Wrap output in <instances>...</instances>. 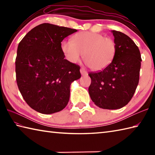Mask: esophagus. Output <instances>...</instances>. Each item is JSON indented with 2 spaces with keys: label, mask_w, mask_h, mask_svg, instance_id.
I'll return each mask as SVG.
<instances>
[{
  "label": "esophagus",
  "mask_w": 155,
  "mask_h": 155,
  "mask_svg": "<svg viewBox=\"0 0 155 155\" xmlns=\"http://www.w3.org/2000/svg\"><path fill=\"white\" fill-rule=\"evenodd\" d=\"M80 71H81V73L82 75H87L88 74V72L85 71L83 68H81Z\"/></svg>",
  "instance_id": "34e87169"
}]
</instances>
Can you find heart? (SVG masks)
<instances>
[{"label": "heart", "instance_id": "b5f03b06", "mask_svg": "<svg viewBox=\"0 0 155 155\" xmlns=\"http://www.w3.org/2000/svg\"><path fill=\"white\" fill-rule=\"evenodd\" d=\"M61 50L66 58L71 62L83 60L91 70L103 71L109 66L117 54V45L110 38L94 32L83 31L76 34L73 41L64 40Z\"/></svg>", "mask_w": 155, "mask_h": 155}]
</instances>
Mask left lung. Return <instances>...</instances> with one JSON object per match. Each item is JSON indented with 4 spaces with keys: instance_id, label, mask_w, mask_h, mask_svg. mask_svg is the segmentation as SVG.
<instances>
[{
    "instance_id": "left-lung-1",
    "label": "left lung",
    "mask_w": 155,
    "mask_h": 155,
    "mask_svg": "<svg viewBox=\"0 0 155 155\" xmlns=\"http://www.w3.org/2000/svg\"><path fill=\"white\" fill-rule=\"evenodd\" d=\"M117 54L103 71L90 72L91 100L104 109H118L133 98L139 81L140 52L134 41L123 32L113 31Z\"/></svg>"
}]
</instances>
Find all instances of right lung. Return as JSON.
<instances>
[{"label":"right lung","instance_id":"obj_1","mask_svg":"<svg viewBox=\"0 0 155 155\" xmlns=\"http://www.w3.org/2000/svg\"><path fill=\"white\" fill-rule=\"evenodd\" d=\"M76 29L43 23L19 42L16 80L26 103L42 114L62 110L70 98V86L80 78V66L64 59L61 42Z\"/></svg>","mask_w":155,"mask_h":155}]
</instances>
